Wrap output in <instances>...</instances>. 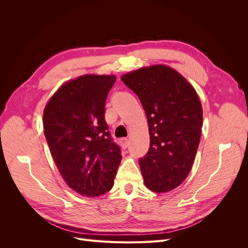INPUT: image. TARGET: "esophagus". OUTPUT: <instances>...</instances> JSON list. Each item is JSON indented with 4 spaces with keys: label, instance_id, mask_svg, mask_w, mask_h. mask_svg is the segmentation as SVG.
<instances>
[{
    "label": "esophagus",
    "instance_id": "34e87169",
    "mask_svg": "<svg viewBox=\"0 0 248 248\" xmlns=\"http://www.w3.org/2000/svg\"><path fill=\"white\" fill-rule=\"evenodd\" d=\"M120 142H121V146L123 147V149H126L127 146H128V139L127 138L120 139Z\"/></svg>",
    "mask_w": 248,
    "mask_h": 248
}]
</instances>
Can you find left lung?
Masks as SVG:
<instances>
[{
    "label": "left lung",
    "instance_id": "obj_1",
    "mask_svg": "<svg viewBox=\"0 0 248 248\" xmlns=\"http://www.w3.org/2000/svg\"><path fill=\"white\" fill-rule=\"evenodd\" d=\"M146 111L150 148L139 163L144 182L153 192H168L191 170L200 144L202 108L187 79L167 65L141 67L124 74Z\"/></svg>",
    "mask_w": 248,
    "mask_h": 248
}]
</instances>
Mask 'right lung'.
Masks as SVG:
<instances>
[{"mask_svg": "<svg viewBox=\"0 0 248 248\" xmlns=\"http://www.w3.org/2000/svg\"><path fill=\"white\" fill-rule=\"evenodd\" d=\"M115 76L85 74L67 80L47 101L43 128L50 153L66 184L95 198L111 189L121 162L104 120Z\"/></svg>", "mask_w": 248, "mask_h": 248, "instance_id": "1", "label": "right lung"}]
</instances>
